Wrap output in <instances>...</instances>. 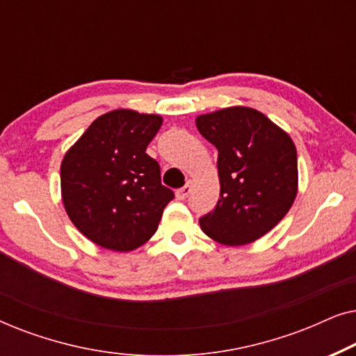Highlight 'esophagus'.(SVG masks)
Here are the masks:
<instances>
[{"instance_id":"obj_1","label":"esophagus","mask_w":356,"mask_h":356,"mask_svg":"<svg viewBox=\"0 0 356 356\" xmlns=\"http://www.w3.org/2000/svg\"><path fill=\"white\" fill-rule=\"evenodd\" d=\"M191 189H193V181L191 179H188V183L184 184L181 189H178L177 191V197L179 199V201H184V199L189 196V193H191Z\"/></svg>"}]
</instances>
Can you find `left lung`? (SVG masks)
<instances>
[{
	"label": "left lung",
	"mask_w": 356,
	"mask_h": 356,
	"mask_svg": "<svg viewBox=\"0 0 356 356\" xmlns=\"http://www.w3.org/2000/svg\"><path fill=\"white\" fill-rule=\"evenodd\" d=\"M196 128L218 150L220 199L199 220L225 246H243L269 233L298 193L296 147L286 131L250 106L199 115Z\"/></svg>",
	"instance_id": "1"
}]
</instances>
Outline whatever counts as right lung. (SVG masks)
Here are the masks:
<instances>
[{
    "instance_id": "add662e5",
    "label": "right lung",
    "mask_w": 356,
    "mask_h": 356,
    "mask_svg": "<svg viewBox=\"0 0 356 356\" xmlns=\"http://www.w3.org/2000/svg\"><path fill=\"white\" fill-rule=\"evenodd\" d=\"M160 115L116 108L94 120L61 162V199L74 227L105 250L128 252L157 232L173 199L145 149Z\"/></svg>"
}]
</instances>
